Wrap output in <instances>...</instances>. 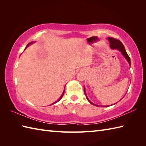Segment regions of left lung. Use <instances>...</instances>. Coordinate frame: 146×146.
Instances as JSON below:
<instances>
[{
	"instance_id": "8db88e82",
	"label": "left lung",
	"mask_w": 146,
	"mask_h": 146,
	"mask_svg": "<svg viewBox=\"0 0 146 146\" xmlns=\"http://www.w3.org/2000/svg\"><path fill=\"white\" fill-rule=\"evenodd\" d=\"M108 41H109V42H110V48L111 49H117V50H119L120 52H121V53H122V54L123 56L125 57V58L126 59V60L127 61V62H128L129 65H130V67H131V60H130V58H129V56H128L127 53L124 46L123 45L122 43L121 42L119 41V40L116 39H114L113 38H108ZM84 93H85V94L86 99H87L88 101L90 102V103L92 105H95V106H97V107L99 106V105H96V104H94V103H92V102L88 98L87 96H86V92H85V87H84ZM104 107H108V106H104Z\"/></svg>"
}]
</instances>
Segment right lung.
<instances>
[{"mask_svg": "<svg viewBox=\"0 0 146 146\" xmlns=\"http://www.w3.org/2000/svg\"><path fill=\"white\" fill-rule=\"evenodd\" d=\"M33 42H29V44H27V45L26 46V47L25 49H26V48L27 47V46H29V45H31V44H32ZM64 90H63V94H62V95H61V97H60V98H59V99H58V100L57 101H56L55 102H54V103H52V104L51 105H53V104H56V103H57V102H58L59 101H60V100H61V99L62 98V97H63V95H64Z\"/></svg>", "mask_w": 146, "mask_h": 146, "instance_id": "right-lung-1", "label": "right lung"}]
</instances>
